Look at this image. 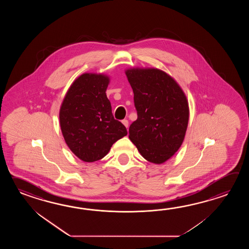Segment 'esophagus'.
Returning <instances> with one entry per match:
<instances>
[{"label":"esophagus","mask_w":249,"mask_h":249,"mask_svg":"<svg viewBox=\"0 0 249 249\" xmlns=\"http://www.w3.org/2000/svg\"><path fill=\"white\" fill-rule=\"evenodd\" d=\"M123 124L124 125V126L126 127V128H128V125H129V122H128V120L127 119H124L122 121Z\"/></svg>","instance_id":"34e87169"}]
</instances>
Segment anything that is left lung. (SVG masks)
<instances>
[{
    "label": "left lung",
    "mask_w": 249,
    "mask_h": 249,
    "mask_svg": "<svg viewBox=\"0 0 249 249\" xmlns=\"http://www.w3.org/2000/svg\"><path fill=\"white\" fill-rule=\"evenodd\" d=\"M133 90L137 120L129 138L144 159L162 164L180 148L189 122V104L173 77L158 69L125 71Z\"/></svg>",
    "instance_id": "left-lung-1"
}]
</instances>
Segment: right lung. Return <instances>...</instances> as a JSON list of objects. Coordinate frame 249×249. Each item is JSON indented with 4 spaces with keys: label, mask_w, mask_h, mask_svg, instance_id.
Listing matches in <instances>:
<instances>
[{
    "label": "right lung",
    "mask_w": 249,
    "mask_h": 249,
    "mask_svg": "<svg viewBox=\"0 0 249 249\" xmlns=\"http://www.w3.org/2000/svg\"><path fill=\"white\" fill-rule=\"evenodd\" d=\"M109 78L85 73L74 80L64 98L59 123L70 150L85 162L103 159L114 143L127 134L116 120L106 95Z\"/></svg>",
    "instance_id": "obj_1"
}]
</instances>
